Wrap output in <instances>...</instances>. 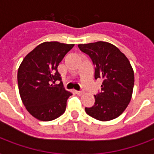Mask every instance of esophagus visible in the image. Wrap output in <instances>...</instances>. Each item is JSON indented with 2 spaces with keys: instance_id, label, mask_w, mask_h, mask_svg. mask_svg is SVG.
<instances>
[{
  "instance_id": "obj_1",
  "label": "esophagus",
  "mask_w": 154,
  "mask_h": 154,
  "mask_svg": "<svg viewBox=\"0 0 154 154\" xmlns=\"http://www.w3.org/2000/svg\"><path fill=\"white\" fill-rule=\"evenodd\" d=\"M75 93L78 95H82V94H84V92L83 91H77V90H75Z\"/></svg>"
}]
</instances>
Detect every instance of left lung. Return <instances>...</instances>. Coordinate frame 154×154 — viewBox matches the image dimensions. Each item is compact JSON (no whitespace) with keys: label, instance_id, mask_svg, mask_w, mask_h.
Listing matches in <instances>:
<instances>
[{"label":"left lung","instance_id":"8db88e82","mask_svg":"<svg viewBox=\"0 0 154 154\" xmlns=\"http://www.w3.org/2000/svg\"><path fill=\"white\" fill-rule=\"evenodd\" d=\"M95 66V79L102 80L101 91L85 112L95 119L106 122L119 117L131 100L134 72L128 58L113 45L105 42L78 45Z\"/></svg>","mask_w":154,"mask_h":154}]
</instances>
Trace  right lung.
<instances>
[{"label":"right lung","instance_id":"1","mask_svg":"<svg viewBox=\"0 0 154 154\" xmlns=\"http://www.w3.org/2000/svg\"><path fill=\"white\" fill-rule=\"evenodd\" d=\"M73 46L57 42L42 43L28 53L18 69L20 98L30 114L40 121H53L65 112L72 94L63 86L57 66Z\"/></svg>","mask_w":154,"mask_h":154}]
</instances>
